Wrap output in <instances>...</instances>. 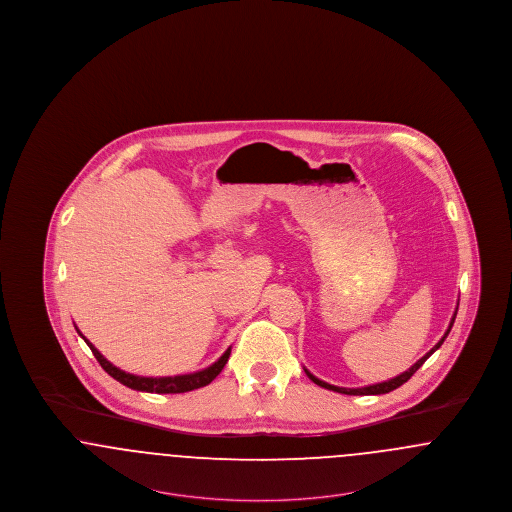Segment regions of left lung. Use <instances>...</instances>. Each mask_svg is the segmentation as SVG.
<instances>
[{
  "mask_svg": "<svg viewBox=\"0 0 512 512\" xmlns=\"http://www.w3.org/2000/svg\"><path fill=\"white\" fill-rule=\"evenodd\" d=\"M455 317H457V311H455V315L451 318V322H449V328H447V332L443 334V338L422 357V359H418L416 363H414L409 370H405L403 374H399V376H395V378H391L388 382H380V384H372V386H365V388H340V386H332V384H326V382H322V380H318L317 376H313L307 368H305V372H307V376L320 386V388H326V390L338 391V393H345V395H380V393H390V391L397 390L399 386H403L411 376H413L414 372L420 368V366L426 363V359L441 347V343L445 341V338L449 336V332H451V328H453V322H455Z\"/></svg>",
  "mask_w": 512,
  "mask_h": 512,
  "instance_id": "obj_1",
  "label": "left lung"
}]
</instances>
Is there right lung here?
I'll return each instance as SVG.
<instances>
[{
    "label": "right lung",
    "instance_id": "1",
    "mask_svg": "<svg viewBox=\"0 0 512 512\" xmlns=\"http://www.w3.org/2000/svg\"><path fill=\"white\" fill-rule=\"evenodd\" d=\"M76 332H78V330H76ZM78 334H80V332H78ZM80 336H82V334H80ZM82 338H84V336H82ZM84 341L88 343V347L92 349V353H94V357L98 359L99 365H101V368H103L109 376H113L117 382H121L122 386H126V388L147 391V393H184V391L203 388V386L211 384V382L219 376L220 370L228 363V357H230V347H228L217 363H213V365L207 366V368H203V370H199V372H194V374L147 378V376L128 374V372H124L121 368L111 365L90 341L86 340V338H84Z\"/></svg>",
    "mask_w": 512,
    "mask_h": 512
}]
</instances>
